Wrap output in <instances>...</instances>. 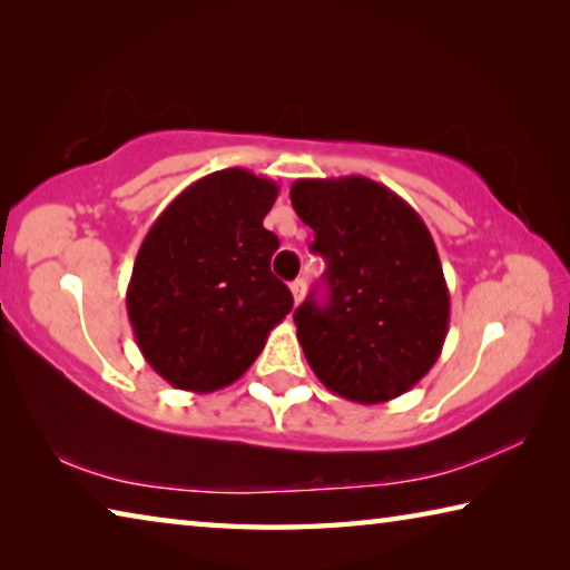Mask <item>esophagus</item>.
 <instances>
[{"mask_svg":"<svg viewBox=\"0 0 570 570\" xmlns=\"http://www.w3.org/2000/svg\"><path fill=\"white\" fill-rule=\"evenodd\" d=\"M304 292H306L304 278H296V282H292V294H294V302H296V304L304 298Z\"/></svg>","mask_w":570,"mask_h":570,"instance_id":"34e87169","label":"esophagus"}]
</instances>
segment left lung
I'll return each mask as SVG.
<instances>
[{
	"label": "left lung",
	"instance_id": "1",
	"mask_svg": "<svg viewBox=\"0 0 570 570\" xmlns=\"http://www.w3.org/2000/svg\"><path fill=\"white\" fill-rule=\"evenodd\" d=\"M296 216L324 256L326 304L294 312L308 366L326 390L380 404L412 390L438 362L450 292L438 246L407 200L364 176L302 178Z\"/></svg>",
	"mask_w": 570,
	"mask_h": 570
}]
</instances>
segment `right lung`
I'll list each match as a JSON object with an SVG mask.
<instances>
[{"mask_svg": "<svg viewBox=\"0 0 570 570\" xmlns=\"http://www.w3.org/2000/svg\"><path fill=\"white\" fill-rule=\"evenodd\" d=\"M278 186L246 168L204 176L178 193L142 238L125 294L146 362L176 390L234 384L292 312L272 274L278 238L264 218Z\"/></svg>", "mask_w": 570, "mask_h": 570, "instance_id": "add662e5", "label": "right lung"}]
</instances>
